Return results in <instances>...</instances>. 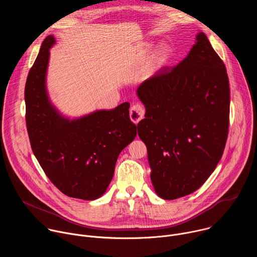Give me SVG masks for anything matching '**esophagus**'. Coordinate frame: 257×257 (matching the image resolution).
<instances>
[{"mask_svg":"<svg viewBox=\"0 0 257 257\" xmlns=\"http://www.w3.org/2000/svg\"><path fill=\"white\" fill-rule=\"evenodd\" d=\"M144 107L140 104H135L130 108V119L137 124L144 117Z\"/></svg>","mask_w":257,"mask_h":257,"instance_id":"obj_1","label":"esophagus"}]
</instances>
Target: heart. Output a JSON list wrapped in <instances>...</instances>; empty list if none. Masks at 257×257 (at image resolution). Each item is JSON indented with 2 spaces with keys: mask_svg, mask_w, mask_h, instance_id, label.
<instances>
[{
  "mask_svg": "<svg viewBox=\"0 0 257 257\" xmlns=\"http://www.w3.org/2000/svg\"><path fill=\"white\" fill-rule=\"evenodd\" d=\"M171 53L170 48L167 45H162L158 48V50L156 51L155 54V60L158 63H163L165 61H167V59L169 58Z\"/></svg>",
  "mask_w": 257,
  "mask_h": 257,
  "instance_id": "obj_1",
  "label": "heart"
}]
</instances>
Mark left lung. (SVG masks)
<instances>
[{
    "label": "left lung",
    "mask_w": 257,
    "mask_h": 257,
    "mask_svg": "<svg viewBox=\"0 0 257 257\" xmlns=\"http://www.w3.org/2000/svg\"><path fill=\"white\" fill-rule=\"evenodd\" d=\"M138 135L148 148L156 193L173 200L197 190L221 160L228 137L230 86L224 62L203 32L188 56L143 81Z\"/></svg>",
    "instance_id": "obj_1"
}]
</instances>
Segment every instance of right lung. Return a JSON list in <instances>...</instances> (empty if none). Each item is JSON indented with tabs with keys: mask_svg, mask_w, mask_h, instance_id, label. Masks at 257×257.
I'll list each match as a JSON object with an SVG mask.
<instances>
[{
	"mask_svg": "<svg viewBox=\"0 0 257 257\" xmlns=\"http://www.w3.org/2000/svg\"><path fill=\"white\" fill-rule=\"evenodd\" d=\"M49 35L29 70L25 84L26 127L32 152L53 184L65 195L83 200L100 197L111 183L120 153L137 134L129 102L78 119L62 116L46 87Z\"/></svg>",
	"mask_w": 257,
	"mask_h": 257,
	"instance_id": "add662e5",
	"label": "right lung"
}]
</instances>
